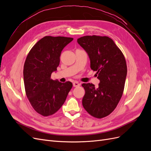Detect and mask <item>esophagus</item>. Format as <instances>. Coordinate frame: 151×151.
I'll list each match as a JSON object with an SVG mask.
<instances>
[{
    "label": "esophagus",
    "instance_id": "1",
    "mask_svg": "<svg viewBox=\"0 0 151 151\" xmlns=\"http://www.w3.org/2000/svg\"><path fill=\"white\" fill-rule=\"evenodd\" d=\"M80 85H81V84L79 83L77 81H75V82H74V83H73V86H74V87H78Z\"/></svg>",
    "mask_w": 151,
    "mask_h": 151
}]
</instances>
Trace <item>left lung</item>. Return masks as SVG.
<instances>
[{"label": "left lung", "instance_id": "1", "mask_svg": "<svg viewBox=\"0 0 151 151\" xmlns=\"http://www.w3.org/2000/svg\"><path fill=\"white\" fill-rule=\"evenodd\" d=\"M77 43L88 53L91 68L97 72L99 80L98 87L82 85L85 89L83 107L95 118L105 117L115 109L123 94L127 73L124 55L108 36H84Z\"/></svg>", "mask_w": 151, "mask_h": 151}]
</instances>
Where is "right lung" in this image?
I'll return each mask as SVG.
<instances>
[{"instance_id":"add662e5","label":"right lung","mask_w":151,"mask_h":151,"mask_svg":"<svg viewBox=\"0 0 151 151\" xmlns=\"http://www.w3.org/2000/svg\"><path fill=\"white\" fill-rule=\"evenodd\" d=\"M72 40L63 36H45L26 57L23 70L26 94L35 110L43 116L56 113L72 87L70 81L62 83L51 79L60 63L62 50Z\"/></svg>"}]
</instances>
